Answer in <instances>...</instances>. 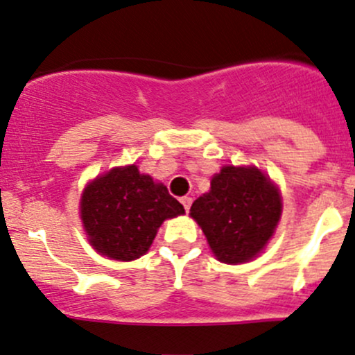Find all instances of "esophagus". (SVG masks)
Returning a JSON list of instances; mask_svg holds the SVG:
<instances>
[{
	"label": "esophagus",
	"mask_w": 355,
	"mask_h": 355,
	"mask_svg": "<svg viewBox=\"0 0 355 355\" xmlns=\"http://www.w3.org/2000/svg\"><path fill=\"white\" fill-rule=\"evenodd\" d=\"M180 202L184 204V209H185V211L189 212L190 206H192V199H190V197H182V199H180Z\"/></svg>",
	"instance_id": "1"
}]
</instances>
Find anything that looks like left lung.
<instances>
[{"instance_id":"8db88e82","label":"left lung","mask_w":355,"mask_h":355,"mask_svg":"<svg viewBox=\"0 0 355 355\" xmlns=\"http://www.w3.org/2000/svg\"><path fill=\"white\" fill-rule=\"evenodd\" d=\"M281 211V196L262 171L225 166L212 177L211 190L192 204L190 216L221 262L241 263L270 240Z\"/></svg>"}]
</instances>
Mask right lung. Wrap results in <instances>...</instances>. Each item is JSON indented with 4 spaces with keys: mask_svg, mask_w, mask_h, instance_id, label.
<instances>
[{
    "mask_svg": "<svg viewBox=\"0 0 355 355\" xmlns=\"http://www.w3.org/2000/svg\"><path fill=\"white\" fill-rule=\"evenodd\" d=\"M81 219L89 243L115 260H134L148 252L156 231L185 209L136 165L114 168L85 189Z\"/></svg>",
    "mask_w": 355,
    "mask_h": 355,
    "instance_id": "1",
    "label": "right lung"
}]
</instances>
